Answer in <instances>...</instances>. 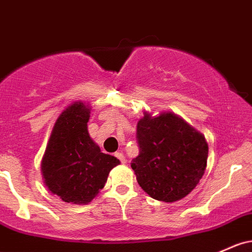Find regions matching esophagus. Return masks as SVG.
<instances>
[{"label":"esophagus","mask_w":252,"mask_h":252,"mask_svg":"<svg viewBox=\"0 0 252 252\" xmlns=\"http://www.w3.org/2000/svg\"><path fill=\"white\" fill-rule=\"evenodd\" d=\"M115 157L117 158V159H120V161L122 162V164H126V157H124L123 153H120V152H116Z\"/></svg>","instance_id":"esophagus-1"}]
</instances>
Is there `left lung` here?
<instances>
[{
  "instance_id": "8db88e82",
  "label": "left lung",
  "mask_w": 252,
  "mask_h": 252,
  "mask_svg": "<svg viewBox=\"0 0 252 252\" xmlns=\"http://www.w3.org/2000/svg\"><path fill=\"white\" fill-rule=\"evenodd\" d=\"M139 156L131 161L137 183L158 201L175 202L195 189L207 166L208 143L172 112H145L137 122Z\"/></svg>"
}]
</instances>
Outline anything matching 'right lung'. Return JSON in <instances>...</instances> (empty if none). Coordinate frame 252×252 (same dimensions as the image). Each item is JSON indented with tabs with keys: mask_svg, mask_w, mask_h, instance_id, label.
Wrapping results in <instances>:
<instances>
[{
	"mask_svg": "<svg viewBox=\"0 0 252 252\" xmlns=\"http://www.w3.org/2000/svg\"><path fill=\"white\" fill-rule=\"evenodd\" d=\"M91 109L69 105L57 118L41 160L44 183L64 202L86 204L98 195L117 158L101 153L87 130Z\"/></svg>",
	"mask_w": 252,
	"mask_h": 252,
	"instance_id": "obj_1",
	"label": "right lung"
}]
</instances>
